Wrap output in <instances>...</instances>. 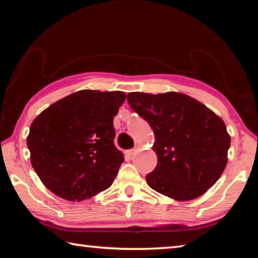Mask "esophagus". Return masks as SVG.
<instances>
[{
	"label": "esophagus",
	"mask_w": 258,
	"mask_h": 258,
	"mask_svg": "<svg viewBox=\"0 0 258 258\" xmlns=\"http://www.w3.org/2000/svg\"><path fill=\"white\" fill-rule=\"evenodd\" d=\"M137 151H138V148H133V149H131V150H127V151H126V155H127L128 157H131V156H133Z\"/></svg>",
	"instance_id": "esophagus-1"
}]
</instances>
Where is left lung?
I'll return each instance as SVG.
<instances>
[{
    "label": "left lung",
    "mask_w": 258,
    "mask_h": 258,
    "mask_svg": "<svg viewBox=\"0 0 258 258\" xmlns=\"http://www.w3.org/2000/svg\"><path fill=\"white\" fill-rule=\"evenodd\" d=\"M132 110L155 133L157 166L147 174L151 189L186 202L215 184L228 163L230 135L224 121L186 94L167 92L127 94Z\"/></svg>",
    "instance_id": "left-lung-1"
}]
</instances>
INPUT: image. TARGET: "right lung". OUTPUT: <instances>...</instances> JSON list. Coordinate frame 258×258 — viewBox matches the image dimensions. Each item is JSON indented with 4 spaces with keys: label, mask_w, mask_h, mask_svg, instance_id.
Here are the masks:
<instances>
[{
    "label": "right lung",
    "mask_w": 258,
    "mask_h": 258,
    "mask_svg": "<svg viewBox=\"0 0 258 258\" xmlns=\"http://www.w3.org/2000/svg\"><path fill=\"white\" fill-rule=\"evenodd\" d=\"M120 91L82 90L51 104L30 125V163L47 189L82 202L108 189L124 156L113 145Z\"/></svg>",
    "instance_id": "right-lung-1"
}]
</instances>
